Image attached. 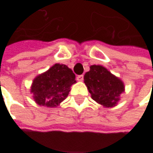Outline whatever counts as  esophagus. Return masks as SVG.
I'll list each match as a JSON object with an SVG mask.
<instances>
[{
  "label": "esophagus",
  "instance_id": "obj_1",
  "mask_svg": "<svg viewBox=\"0 0 153 153\" xmlns=\"http://www.w3.org/2000/svg\"><path fill=\"white\" fill-rule=\"evenodd\" d=\"M76 80H77L78 82H82V81H83V75H78V76H76Z\"/></svg>",
  "mask_w": 153,
  "mask_h": 153
}]
</instances>
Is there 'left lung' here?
I'll use <instances>...</instances> for the list:
<instances>
[{
    "instance_id": "left-lung-1",
    "label": "left lung",
    "mask_w": 153,
    "mask_h": 153,
    "mask_svg": "<svg viewBox=\"0 0 153 153\" xmlns=\"http://www.w3.org/2000/svg\"><path fill=\"white\" fill-rule=\"evenodd\" d=\"M84 82L93 100L106 107L115 105L124 91L123 82L101 65H91L84 75Z\"/></svg>"
}]
</instances>
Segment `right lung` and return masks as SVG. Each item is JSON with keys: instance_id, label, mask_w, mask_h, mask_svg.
I'll list each match as a JSON object with an SVG mask.
<instances>
[{"instance_id": "add662e5", "label": "right lung", "mask_w": 153, "mask_h": 153, "mask_svg": "<svg viewBox=\"0 0 153 153\" xmlns=\"http://www.w3.org/2000/svg\"><path fill=\"white\" fill-rule=\"evenodd\" d=\"M76 82L73 71L65 65L55 64L33 81L31 93L40 105L55 107L67 97L70 88Z\"/></svg>"}]
</instances>
